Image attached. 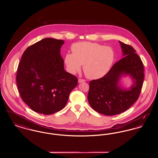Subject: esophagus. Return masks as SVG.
<instances>
[{
  "mask_svg": "<svg viewBox=\"0 0 158 158\" xmlns=\"http://www.w3.org/2000/svg\"><path fill=\"white\" fill-rule=\"evenodd\" d=\"M84 82H85V79H78V82L79 83Z\"/></svg>",
  "mask_w": 158,
  "mask_h": 158,
  "instance_id": "1",
  "label": "esophagus"
}]
</instances>
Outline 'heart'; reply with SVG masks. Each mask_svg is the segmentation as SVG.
I'll use <instances>...</instances> for the list:
<instances>
[{"label": "heart", "mask_w": 158, "mask_h": 158, "mask_svg": "<svg viewBox=\"0 0 158 158\" xmlns=\"http://www.w3.org/2000/svg\"><path fill=\"white\" fill-rule=\"evenodd\" d=\"M72 50L73 53H67L64 57L68 70L75 74L83 64L85 75L91 79H97L106 75L115 59L112 48L97 43H77L72 45Z\"/></svg>", "instance_id": "obj_1"}]
</instances>
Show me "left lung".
<instances>
[{"label":"left lung","mask_w":158,"mask_h":158,"mask_svg":"<svg viewBox=\"0 0 158 158\" xmlns=\"http://www.w3.org/2000/svg\"><path fill=\"white\" fill-rule=\"evenodd\" d=\"M123 57L115 63L104 77L89 83L88 100L98 113L114 115L124 112L135 102L142 90L144 80L143 64L131 45L119 41ZM128 74L134 83L128 90L118 85L121 76Z\"/></svg>","instance_id":"left-lung-1"}]
</instances>
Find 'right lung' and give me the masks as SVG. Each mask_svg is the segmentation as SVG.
Here are the masks:
<instances>
[{"mask_svg": "<svg viewBox=\"0 0 158 158\" xmlns=\"http://www.w3.org/2000/svg\"><path fill=\"white\" fill-rule=\"evenodd\" d=\"M62 40L46 38L23 53L16 74L17 86L23 102L45 115L62 110L77 85V77L65 71L60 48Z\"/></svg>", "mask_w": 158, "mask_h": 158, "instance_id": "1", "label": "right lung"}]
</instances>
